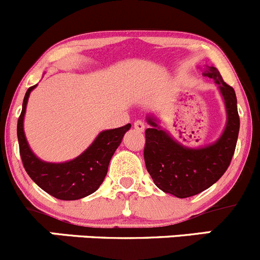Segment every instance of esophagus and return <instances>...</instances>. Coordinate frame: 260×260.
I'll list each match as a JSON object with an SVG mask.
<instances>
[{
	"label": "esophagus",
	"mask_w": 260,
	"mask_h": 260,
	"mask_svg": "<svg viewBox=\"0 0 260 260\" xmlns=\"http://www.w3.org/2000/svg\"><path fill=\"white\" fill-rule=\"evenodd\" d=\"M134 127H135L138 131H140V133H143V131L145 130V125H144V122L140 121V120H138V121L134 122Z\"/></svg>",
	"instance_id": "34e87169"
}]
</instances>
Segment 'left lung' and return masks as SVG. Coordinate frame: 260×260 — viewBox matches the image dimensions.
I'll use <instances>...</instances> for the list:
<instances>
[{
    "mask_svg": "<svg viewBox=\"0 0 260 260\" xmlns=\"http://www.w3.org/2000/svg\"><path fill=\"white\" fill-rule=\"evenodd\" d=\"M204 76L216 82L228 116L225 130L215 143L201 148H188L161 129L155 117L146 119L150 125L145 130L146 169L158 188L178 199L199 194L216 183L230 166L238 141L240 119L235 91L223 82L215 67H209Z\"/></svg>",
    "mask_w": 260,
    "mask_h": 260,
    "instance_id": "obj_1",
    "label": "left lung"
}]
</instances>
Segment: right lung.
<instances>
[{"mask_svg":"<svg viewBox=\"0 0 260 260\" xmlns=\"http://www.w3.org/2000/svg\"><path fill=\"white\" fill-rule=\"evenodd\" d=\"M35 87L37 84L30 87L25 93L22 111L17 121L20 155L25 171L40 188L58 200L73 201L89 196L96 192L104 182L110 160L131 125L101 131L93 143L81 155L72 160L64 163L43 161L32 153L24 133L27 100Z\"/></svg>","mask_w":260,"mask_h":260,"instance_id":"add662e5","label":"right lung"}]
</instances>
